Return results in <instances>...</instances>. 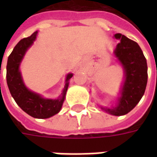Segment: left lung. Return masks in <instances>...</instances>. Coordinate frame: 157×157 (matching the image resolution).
Returning a JSON list of instances; mask_svg holds the SVG:
<instances>
[{"label":"left lung","mask_w":157,"mask_h":157,"mask_svg":"<svg viewBox=\"0 0 157 157\" xmlns=\"http://www.w3.org/2000/svg\"><path fill=\"white\" fill-rule=\"evenodd\" d=\"M119 40L113 55L121 65L124 77L114 106L100 108L111 115L127 114L138 104L147 84V63L141 48L136 42L121 33L113 36Z\"/></svg>","instance_id":"left-lung-1"}]
</instances>
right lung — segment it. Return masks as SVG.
<instances>
[{"label":"right lung","instance_id":"right-lung-1","mask_svg":"<svg viewBox=\"0 0 157 157\" xmlns=\"http://www.w3.org/2000/svg\"><path fill=\"white\" fill-rule=\"evenodd\" d=\"M38 31L28 38L21 39L9 55L6 65V82L11 95L17 104L29 115L35 118H48L57 114L63 105L69 86L70 79L73 76L68 73L65 85L58 98H45L39 93L33 92L26 86L20 71V65L29 48L37 39Z\"/></svg>","mask_w":157,"mask_h":157}]
</instances>
